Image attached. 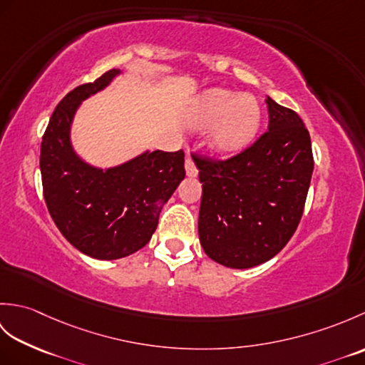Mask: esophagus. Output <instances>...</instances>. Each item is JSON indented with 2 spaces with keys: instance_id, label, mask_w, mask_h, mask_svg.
Instances as JSON below:
<instances>
[{
  "instance_id": "esophagus-1",
  "label": "esophagus",
  "mask_w": 365,
  "mask_h": 365,
  "mask_svg": "<svg viewBox=\"0 0 365 365\" xmlns=\"http://www.w3.org/2000/svg\"><path fill=\"white\" fill-rule=\"evenodd\" d=\"M185 173H187V177H196L197 175V168H196V163L192 160L190 155L185 160Z\"/></svg>"
}]
</instances>
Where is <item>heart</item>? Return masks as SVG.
<instances>
[{"label": "heart", "mask_w": 365, "mask_h": 365, "mask_svg": "<svg viewBox=\"0 0 365 365\" xmlns=\"http://www.w3.org/2000/svg\"><path fill=\"white\" fill-rule=\"evenodd\" d=\"M263 119L259 98L252 94L215 88L192 102L188 123L195 130L213 127L210 144L221 155L242 152L257 138Z\"/></svg>", "instance_id": "b5f03b06"}]
</instances>
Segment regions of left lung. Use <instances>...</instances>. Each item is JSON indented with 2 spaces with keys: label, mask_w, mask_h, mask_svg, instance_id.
<instances>
[{
  "label": "left lung",
  "mask_w": 365,
  "mask_h": 365,
  "mask_svg": "<svg viewBox=\"0 0 365 365\" xmlns=\"http://www.w3.org/2000/svg\"><path fill=\"white\" fill-rule=\"evenodd\" d=\"M265 135L227 161L200 160L199 240L212 260L252 268L273 259L297 230L314 170L299 115L267 96Z\"/></svg>",
  "instance_id": "8db88e82"
}]
</instances>
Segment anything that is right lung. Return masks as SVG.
<instances>
[{"label": "right lung", "mask_w": 365, "mask_h": 365, "mask_svg": "<svg viewBox=\"0 0 365 365\" xmlns=\"http://www.w3.org/2000/svg\"><path fill=\"white\" fill-rule=\"evenodd\" d=\"M119 75L120 68H113L68 92L41 145L43 197L54 224L73 247L98 260L127 257L149 243L163 205L185 178L182 150L145 149L110 168L92 165L75 150L76 111Z\"/></svg>", "instance_id": "right-lung-1"}]
</instances>
